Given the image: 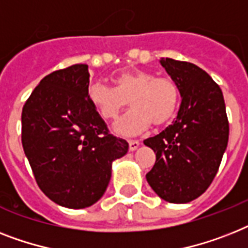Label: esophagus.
<instances>
[{"mask_svg": "<svg viewBox=\"0 0 248 248\" xmlns=\"http://www.w3.org/2000/svg\"><path fill=\"white\" fill-rule=\"evenodd\" d=\"M140 146V142L138 141V140H128V148H130V150H136V149Z\"/></svg>", "mask_w": 248, "mask_h": 248, "instance_id": "1", "label": "esophagus"}]
</instances>
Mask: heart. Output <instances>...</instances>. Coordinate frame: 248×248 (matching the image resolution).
<instances>
[{"mask_svg":"<svg viewBox=\"0 0 248 248\" xmlns=\"http://www.w3.org/2000/svg\"><path fill=\"white\" fill-rule=\"evenodd\" d=\"M113 88L93 82L86 96L93 108L106 121L117 120L128 106L134 108L116 124L120 134L135 135L154 124L166 126L180 107V86L170 78H156L153 72L134 68L112 76Z\"/></svg>","mask_w":248,"mask_h":248,"instance_id":"1","label":"heart"}]
</instances>
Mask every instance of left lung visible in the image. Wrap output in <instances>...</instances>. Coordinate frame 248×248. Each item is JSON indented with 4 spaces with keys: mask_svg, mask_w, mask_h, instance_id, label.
I'll return each mask as SVG.
<instances>
[{
    "mask_svg": "<svg viewBox=\"0 0 248 248\" xmlns=\"http://www.w3.org/2000/svg\"><path fill=\"white\" fill-rule=\"evenodd\" d=\"M160 63L180 86L177 120L144 140L156 160L146 181L163 200L185 204L208 190L218 172L229 136L222 89L199 66L172 58Z\"/></svg>",
    "mask_w": 248,
    "mask_h": 248,
    "instance_id": "left-lung-1",
    "label": "left lung"
}]
</instances>
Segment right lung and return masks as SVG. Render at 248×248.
Listing matches in <instances>:
<instances>
[{"instance_id": "obj_1", "label": "right lung", "mask_w": 248, "mask_h": 248, "mask_svg": "<svg viewBox=\"0 0 248 248\" xmlns=\"http://www.w3.org/2000/svg\"><path fill=\"white\" fill-rule=\"evenodd\" d=\"M88 88V65L53 71L40 80L21 113V142L38 186L70 209L95 204L109 183L112 162L128 150L89 103Z\"/></svg>"}]
</instances>
